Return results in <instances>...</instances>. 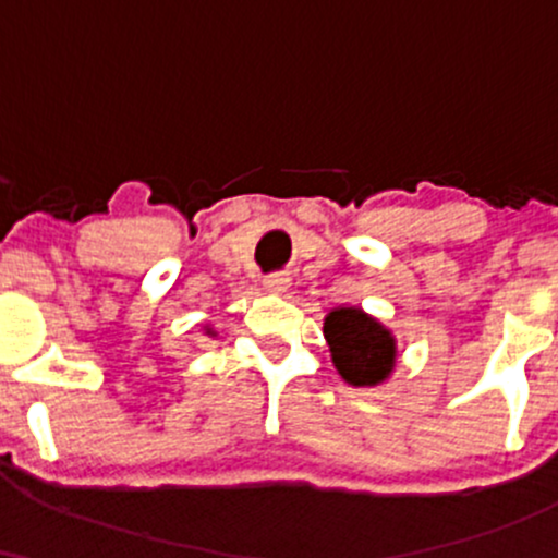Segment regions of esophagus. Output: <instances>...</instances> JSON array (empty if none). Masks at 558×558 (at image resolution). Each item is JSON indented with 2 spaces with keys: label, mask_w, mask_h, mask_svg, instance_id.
<instances>
[{
  "label": "esophagus",
  "mask_w": 558,
  "mask_h": 558,
  "mask_svg": "<svg viewBox=\"0 0 558 558\" xmlns=\"http://www.w3.org/2000/svg\"><path fill=\"white\" fill-rule=\"evenodd\" d=\"M288 286H291V278L283 272H275V275H267L265 278V288L270 293H286Z\"/></svg>",
  "instance_id": "esophagus-1"
}]
</instances>
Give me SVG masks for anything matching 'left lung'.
I'll return each instance as SVG.
<instances>
[{
    "label": "left lung",
    "instance_id": "obj_1",
    "mask_svg": "<svg viewBox=\"0 0 558 558\" xmlns=\"http://www.w3.org/2000/svg\"><path fill=\"white\" fill-rule=\"evenodd\" d=\"M325 341L332 364L349 386L369 388L388 380L396 367V338L356 306H338L325 317Z\"/></svg>",
    "mask_w": 558,
    "mask_h": 558
}]
</instances>
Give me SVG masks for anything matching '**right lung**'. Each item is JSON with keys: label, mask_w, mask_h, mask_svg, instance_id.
I'll use <instances>...</instances> for the list:
<instances>
[{"label": "right lung", "mask_w": 558, "mask_h": 558, "mask_svg": "<svg viewBox=\"0 0 558 558\" xmlns=\"http://www.w3.org/2000/svg\"><path fill=\"white\" fill-rule=\"evenodd\" d=\"M207 332H213V330H207Z\"/></svg>", "instance_id": "add662e5"}]
</instances>
